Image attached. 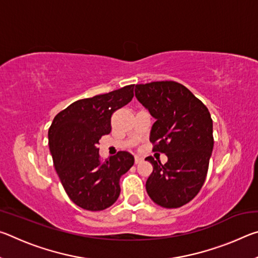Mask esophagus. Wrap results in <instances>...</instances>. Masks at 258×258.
Masks as SVG:
<instances>
[{"label":"esophagus","instance_id":"34e87169","mask_svg":"<svg viewBox=\"0 0 258 258\" xmlns=\"http://www.w3.org/2000/svg\"><path fill=\"white\" fill-rule=\"evenodd\" d=\"M142 160H143L142 157H140V156H135V157H134V163H135V164H140Z\"/></svg>","mask_w":258,"mask_h":258}]
</instances>
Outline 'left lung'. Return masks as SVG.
<instances>
[{"mask_svg": "<svg viewBox=\"0 0 258 258\" xmlns=\"http://www.w3.org/2000/svg\"><path fill=\"white\" fill-rule=\"evenodd\" d=\"M135 97L156 119L150 132L154 151L167 156L164 165L146 158L154 167L148 195L161 207H181L198 195L207 175L214 147L211 113L185 86L172 81L135 85Z\"/></svg>", "mask_w": 258, "mask_h": 258, "instance_id": "8db88e82", "label": "left lung"}]
</instances>
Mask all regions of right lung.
<instances>
[{
    "mask_svg": "<svg viewBox=\"0 0 258 258\" xmlns=\"http://www.w3.org/2000/svg\"><path fill=\"white\" fill-rule=\"evenodd\" d=\"M134 85L78 100L59 112L49 128L56 174L73 203L86 211H103L119 197V178L134 164L127 151L101 160L99 140L111 131V115L133 99Z\"/></svg>",
    "mask_w": 258,
    "mask_h": 258,
    "instance_id": "obj_1",
    "label": "right lung"
}]
</instances>
